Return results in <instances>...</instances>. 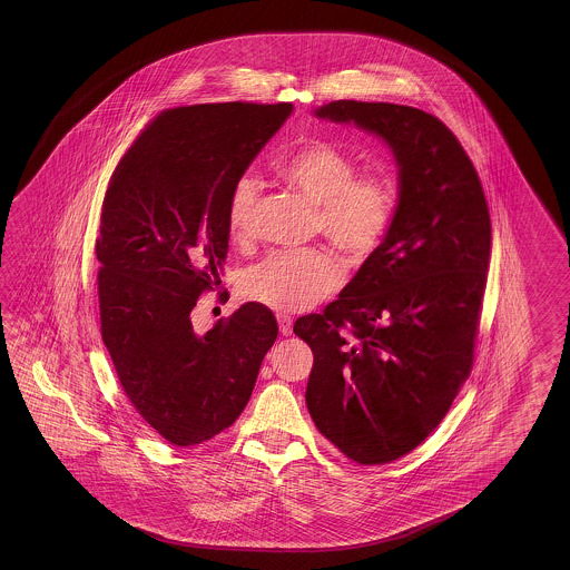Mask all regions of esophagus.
Listing matches in <instances>:
<instances>
[{
  "instance_id": "esophagus-1",
  "label": "esophagus",
  "mask_w": 570,
  "mask_h": 570,
  "mask_svg": "<svg viewBox=\"0 0 570 570\" xmlns=\"http://www.w3.org/2000/svg\"><path fill=\"white\" fill-rule=\"evenodd\" d=\"M277 322H279V330L283 336H291V332H293V317L287 314L277 315Z\"/></svg>"
}]
</instances>
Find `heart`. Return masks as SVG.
<instances>
[{
	"instance_id": "b5f03b06",
	"label": "heart",
	"mask_w": 570,
	"mask_h": 570,
	"mask_svg": "<svg viewBox=\"0 0 570 570\" xmlns=\"http://www.w3.org/2000/svg\"><path fill=\"white\" fill-rule=\"evenodd\" d=\"M281 179L315 204V230L352 258L373 255L395 219L400 191L387 175H358L356 160L338 145L312 138L291 150L277 167ZM258 183L243 175L232 185L226 224L232 238L253 234ZM344 267L327 248L275 253L246 271L244 295L275 312L295 314L338 289Z\"/></svg>"
}]
</instances>
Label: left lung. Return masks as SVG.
Instances as JSON below:
<instances>
[{"label": "left lung", "instance_id": "obj_1", "mask_svg": "<svg viewBox=\"0 0 570 570\" xmlns=\"http://www.w3.org/2000/svg\"><path fill=\"white\" fill-rule=\"evenodd\" d=\"M320 118L379 134L400 165L385 240L322 314L293 332L314 352L305 403L351 461L417 449L471 375L491 258V219L473 160L424 109L338 99Z\"/></svg>", "mask_w": 570, "mask_h": 570}]
</instances>
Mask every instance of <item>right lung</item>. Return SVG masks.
I'll list each match as a JSON object with an SVG mask.
<instances>
[{
    "label": "right lung",
    "mask_w": 570,
    "mask_h": 570,
    "mask_svg": "<svg viewBox=\"0 0 570 570\" xmlns=\"http://www.w3.org/2000/svg\"><path fill=\"white\" fill-rule=\"evenodd\" d=\"M291 109H165L109 177L96 240L101 338L134 410L173 446L207 442L238 420L279 334L261 303H244L204 336L191 312L222 283L232 185Z\"/></svg>",
    "instance_id": "right-lung-1"
}]
</instances>
